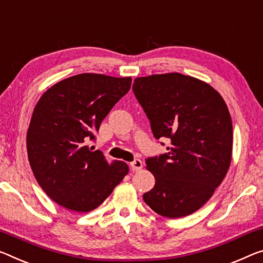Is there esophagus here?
<instances>
[{
	"label": "esophagus",
	"instance_id": "obj_1",
	"mask_svg": "<svg viewBox=\"0 0 263 263\" xmlns=\"http://www.w3.org/2000/svg\"><path fill=\"white\" fill-rule=\"evenodd\" d=\"M130 168L132 170V171H140L141 168H143V162H141V160H139V159H136V160H133L132 162H130Z\"/></svg>",
	"mask_w": 263,
	"mask_h": 263
}]
</instances>
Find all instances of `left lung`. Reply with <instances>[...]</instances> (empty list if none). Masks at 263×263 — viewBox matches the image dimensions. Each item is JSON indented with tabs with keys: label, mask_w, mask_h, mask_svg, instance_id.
<instances>
[{
	"label": "left lung",
	"mask_w": 263,
	"mask_h": 263,
	"mask_svg": "<svg viewBox=\"0 0 263 263\" xmlns=\"http://www.w3.org/2000/svg\"><path fill=\"white\" fill-rule=\"evenodd\" d=\"M132 89L153 136L171 140L167 153L146 160L156 185L144 201L165 218L194 213L231 165L233 125L226 103L208 83L179 72L137 77Z\"/></svg>",
	"instance_id": "obj_1"
}]
</instances>
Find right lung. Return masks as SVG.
Masks as SVG:
<instances>
[{
  "mask_svg": "<svg viewBox=\"0 0 263 263\" xmlns=\"http://www.w3.org/2000/svg\"><path fill=\"white\" fill-rule=\"evenodd\" d=\"M131 82V77L81 73L41 96L27 133L28 159L39 185L58 205L78 213L93 211L128 173L126 162L109 164L86 143Z\"/></svg>",
  "mask_w": 263,
  "mask_h": 263,
  "instance_id": "obj_1",
  "label": "right lung"
}]
</instances>
